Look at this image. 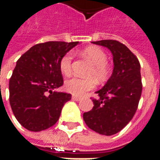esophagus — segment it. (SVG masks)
Returning a JSON list of instances; mask_svg holds the SVG:
<instances>
[{
    "mask_svg": "<svg viewBox=\"0 0 160 160\" xmlns=\"http://www.w3.org/2000/svg\"><path fill=\"white\" fill-rule=\"evenodd\" d=\"M72 98H73V100H75V101H80V97H76V96H72Z\"/></svg>",
    "mask_w": 160,
    "mask_h": 160,
    "instance_id": "obj_1",
    "label": "esophagus"
}]
</instances>
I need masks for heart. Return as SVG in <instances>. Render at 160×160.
Listing matches in <instances>:
<instances>
[{"instance_id": "1", "label": "heart", "mask_w": 160, "mask_h": 160, "mask_svg": "<svg viewBox=\"0 0 160 160\" xmlns=\"http://www.w3.org/2000/svg\"><path fill=\"white\" fill-rule=\"evenodd\" d=\"M83 56L92 63L87 75L95 76L98 80H104L109 74V68L107 65L108 56L104 50L96 46L87 47L82 51ZM72 53H67L60 61V70L64 75H69L72 72ZM95 87V81L92 78L80 79L73 77L68 80L65 83L67 92L75 96H82L88 91L92 90Z\"/></svg>"}]
</instances>
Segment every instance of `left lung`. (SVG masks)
I'll list each match as a JSON object with an SVG mask.
<instances>
[{
    "instance_id": "left-lung-1",
    "label": "left lung",
    "mask_w": 160,
    "mask_h": 160,
    "mask_svg": "<svg viewBox=\"0 0 160 160\" xmlns=\"http://www.w3.org/2000/svg\"><path fill=\"white\" fill-rule=\"evenodd\" d=\"M92 43L110 49L113 55L112 75L98 98H92L93 108L85 112L83 118L88 128L98 134L112 135L118 133L134 117L141 98V65L135 55L117 40H101Z\"/></svg>"
}]
</instances>
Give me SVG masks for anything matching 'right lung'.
<instances>
[{
  "label": "right lung",
  "instance_id": "add662e5",
  "mask_svg": "<svg viewBox=\"0 0 160 160\" xmlns=\"http://www.w3.org/2000/svg\"><path fill=\"white\" fill-rule=\"evenodd\" d=\"M79 42L38 43L17 61L9 80V102L19 123L33 132L56 123L71 94L53 92L62 87L60 61Z\"/></svg>",
  "mask_w": 160,
  "mask_h": 160
}]
</instances>
